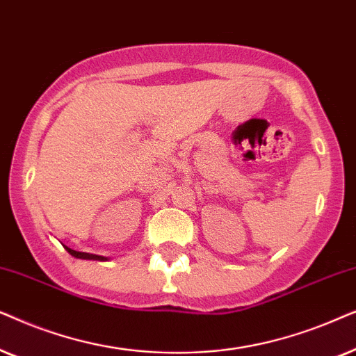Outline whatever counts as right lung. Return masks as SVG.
Instances as JSON below:
<instances>
[{
  "label": "right lung",
  "instance_id": "add662e5",
  "mask_svg": "<svg viewBox=\"0 0 356 356\" xmlns=\"http://www.w3.org/2000/svg\"><path fill=\"white\" fill-rule=\"evenodd\" d=\"M66 250L73 255V257H78V259H94V260H106L104 255H99V254H91V252H76V250H71L66 248Z\"/></svg>",
  "mask_w": 356,
  "mask_h": 356
}]
</instances>
